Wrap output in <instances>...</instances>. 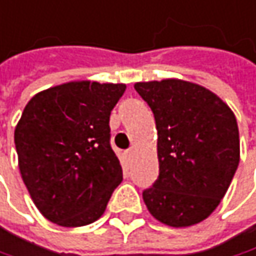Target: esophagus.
Returning a JSON list of instances; mask_svg holds the SVG:
<instances>
[{"mask_svg":"<svg viewBox=\"0 0 256 256\" xmlns=\"http://www.w3.org/2000/svg\"><path fill=\"white\" fill-rule=\"evenodd\" d=\"M126 156L130 160V158L133 156V150H128V151H126Z\"/></svg>","mask_w":256,"mask_h":256,"instance_id":"1","label":"esophagus"}]
</instances>
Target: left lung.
<instances>
[{
  "instance_id": "left-lung-1",
  "label": "left lung",
  "mask_w": 256,
  "mask_h": 256,
  "mask_svg": "<svg viewBox=\"0 0 256 256\" xmlns=\"http://www.w3.org/2000/svg\"><path fill=\"white\" fill-rule=\"evenodd\" d=\"M158 130L160 174L144 190L152 216L172 227L205 220L218 206L238 170L240 144L233 111L196 83L139 82Z\"/></svg>"
}]
</instances>
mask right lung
Segmentation results:
<instances>
[{
  "mask_svg": "<svg viewBox=\"0 0 256 256\" xmlns=\"http://www.w3.org/2000/svg\"><path fill=\"white\" fill-rule=\"evenodd\" d=\"M123 83L70 82L36 94L14 130L22 178L40 214L80 227L104 214L123 170L110 144V116Z\"/></svg>",
  "mask_w": 256,
  "mask_h": 256,
  "instance_id": "1",
  "label": "right lung"
}]
</instances>
